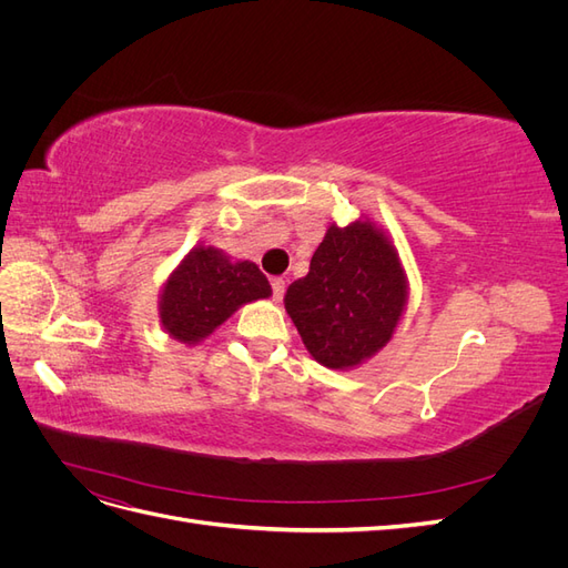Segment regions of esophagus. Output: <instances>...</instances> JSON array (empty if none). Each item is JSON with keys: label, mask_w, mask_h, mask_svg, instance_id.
<instances>
[{"label": "esophagus", "mask_w": 568, "mask_h": 568, "mask_svg": "<svg viewBox=\"0 0 568 568\" xmlns=\"http://www.w3.org/2000/svg\"><path fill=\"white\" fill-rule=\"evenodd\" d=\"M284 288H286V282H284L282 277H274V280H272L274 301H282V298H284Z\"/></svg>", "instance_id": "obj_1"}]
</instances>
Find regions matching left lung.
I'll return each instance as SVG.
<instances>
[{
  "label": "left lung",
  "mask_w": 568,
  "mask_h": 568,
  "mask_svg": "<svg viewBox=\"0 0 568 568\" xmlns=\"http://www.w3.org/2000/svg\"><path fill=\"white\" fill-rule=\"evenodd\" d=\"M409 282L393 239L367 215L332 222L311 272L286 288L284 307L320 365L355 369L393 338Z\"/></svg>",
  "instance_id": "left-lung-1"
}]
</instances>
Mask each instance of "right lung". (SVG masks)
Here are the masks:
<instances>
[{
    "label": "right lung",
    "mask_w": 568,
    "mask_h": 568,
    "mask_svg": "<svg viewBox=\"0 0 568 568\" xmlns=\"http://www.w3.org/2000/svg\"><path fill=\"white\" fill-rule=\"evenodd\" d=\"M270 296L272 286L255 263L234 261L217 246L199 244L163 282L159 322L170 338L196 346L239 307Z\"/></svg>",
    "instance_id": "1"
}]
</instances>
